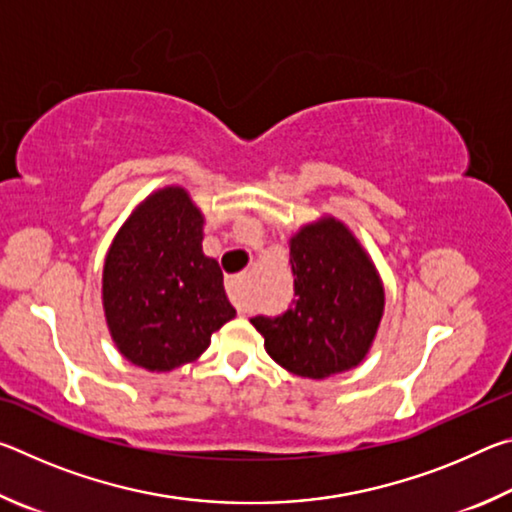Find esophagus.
Instances as JSON below:
<instances>
[{"instance_id":"esophagus-1","label":"esophagus","mask_w":512,"mask_h":512,"mask_svg":"<svg viewBox=\"0 0 512 512\" xmlns=\"http://www.w3.org/2000/svg\"><path fill=\"white\" fill-rule=\"evenodd\" d=\"M244 287H246V277L244 275H235V277H230L228 282H225L228 296H230L232 302H235L241 314H244V311H246V307H244Z\"/></svg>"}]
</instances>
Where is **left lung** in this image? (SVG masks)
I'll return each mask as SVG.
<instances>
[{
    "label": "left lung",
    "instance_id": "obj_1",
    "mask_svg": "<svg viewBox=\"0 0 512 512\" xmlns=\"http://www.w3.org/2000/svg\"><path fill=\"white\" fill-rule=\"evenodd\" d=\"M289 248L298 298L282 316L250 318L268 357L309 379L357 368L372 348L386 305L375 262L334 216L302 225Z\"/></svg>",
    "mask_w": 512,
    "mask_h": 512
}]
</instances>
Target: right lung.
Wrapping results in <instances>:
<instances>
[{
	"label": "right lung",
	"instance_id": "right-lung-1",
	"mask_svg": "<svg viewBox=\"0 0 512 512\" xmlns=\"http://www.w3.org/2000/svg\"><path fill=\"white\" fill-rule=\"evenodd\" d=\"M205 216L185 187L155 189L121 225L103 262V314L121 357L149 372L196 361L237 316L219 262L203 253Z\"/></svg>",
	"mask_w": 512,
	"mask_h": 512
}]
</instances>
